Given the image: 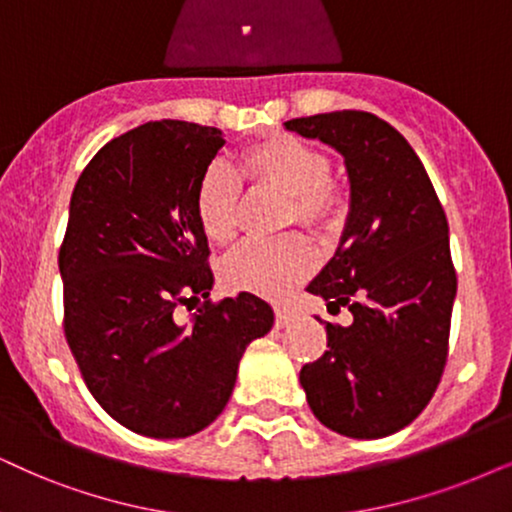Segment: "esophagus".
I'll use <instances>...</instances> for the list:
<instances>
[{"mask_svg":"<svg viewBox=\"0 0 512 512\" xmlns=\"http://www.w3.org/2000/svg\"><path fill=\"white\" fill-rule=\"evenodd\" d=\"M274 314H276V328H286L288 323L293 321V316H295L293 309L286 307V304H276Z\"/></svg>","mask_w":512,"mask_h":512,"instance_id":"esophagus-1","label":"esophagus"}]
</instances>
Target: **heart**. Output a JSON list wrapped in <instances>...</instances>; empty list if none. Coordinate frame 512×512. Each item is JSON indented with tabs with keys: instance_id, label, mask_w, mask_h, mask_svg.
<instances>
[{
	"instance_id": "1",
	"label": "heart",
	"mask_w": 512,
	"mask_h": 512,
	"mask_svg": "<svg viewBox=\"0 0 512 512\" xmlns=\"http://www.w3.org/2000/svg\"><path fill=\"white\" fill-rule=\"evenodd\" d=\"M331 158L293 134H271L243 148L238 174L229 167L212 165L196 186V217L203 234L215 243L231 241L238 224L241 180L269 184L288 193L290 222L314 231H331L347 212L345 189L331 177ZM316 252L307 238H248L222 264L224 283L234 290L281 297L295 283L312 274Z\"/></svg>"
}]
</instances>
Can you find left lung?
<instances>
[{
	"instance_id": "obj_1",
	"label": "left lung",
	"mask_w": 512,
	"mask_h": 512,
	"mask_svg": "<svg viewBox=\"0 0 512 512\" xmlns=\"http://www.w3.org/2000/svg\"><path fill=\"white\" fill-rule=\"evenodd\" d=\"M286 129L333 146L349 177L340 245L307 290L354 321H326L328 349L302 366L300 385L326 428L387 437L428 406L449 357V222L416 151L378 115L321 113Z\"/></svg>"
}]
</instances>
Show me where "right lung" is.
Returning a JSON list of instances; mask_svg holds the SVG:
<instances>
[{
    "mask_svg": "<svg viewBox=\"0 0 512 512\" xmlns=\"http://www.w3.org/2000/svg\"><path fill=\"white\" fill-rule=\"evenodd\" d=\"M222 129L146 122L89 160L58 250L63 331L89 392L127 430L196 435L224 411L245 347L274 326L262 297L208 300V236L196 186ZM204 297L189 324L176 309Z\"/></svg>",
    "mask_w": 512,
    "mask_h": 512,
    "instance_id": "right-lung-1",
    "label": "right lung"
}]
</instances>
